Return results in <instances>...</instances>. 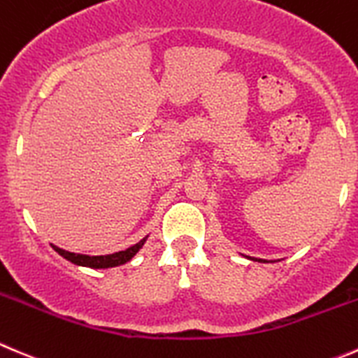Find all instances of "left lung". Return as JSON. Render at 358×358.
I'll use <instances>...</instances> for the list:
<instances>
[{
	"label": "left lung",
	"mask_w": 358,
	"mask_h": 358,
	"mask_svg": "<svg viewBox=\"0 0 358 358\" xmlns=\"http://www.w3.org/2000/svg\"><path fill=\"white\" fill-rule=\"evenodd\" d=\"M246 259H250V260H255V262H267L266 259H255V257H246ZM273 262H275V260H273Z\"/></svg>",
	"instance_id": "1"
}]
</instances>
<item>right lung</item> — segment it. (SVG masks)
I'll return each mask as SVG.
<instances>
[{
    "label": "right lung",
    "mask_w": 358,
    "mask_h": 358,
    "mask_svg": "<svg viewBox=\"0 0 358 358\" xmlns=\"http://www.w3.org/2000/svg\"><path fill=\"white\" fill-rule=\"evenodd\" d=\"M147 238H143L141 241H138L136 245L129 246V248L122 250V252L110 253V255H83V253L68 252V250H62L55 245H52V248H54L59 255L64 257L66 260L76 264V266L92 267V269H108V267H117V266H122V264L129 262V260L133 259L138 252H140L141 246H143L145 241H147Z\"/></svg>",
    "instance_id": "right-lung-1"
}]
</instances>
